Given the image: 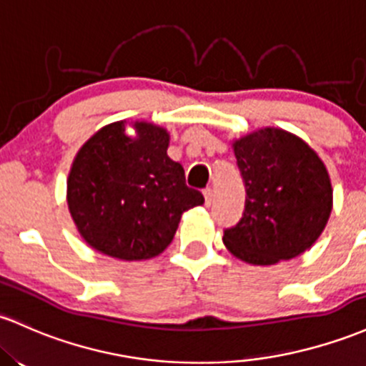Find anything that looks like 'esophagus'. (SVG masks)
Instances as JSON below:
<instances>
[{
  "mask_svg": "<svg viewBox=\"0 0 366 366\" xmlns=\"http://www.w3.org/2000/svg\"><path fill=\"white\" fill-rule=\"evenodd\" d=\"M203 194H204V204L210 207L212 202H214V189H212V187H207V189L203 191Z\"/></svg>",
  "mask_w": 366,
  "mask_h": 366,
  "instance_id": "esophagus-1",
  "label": "esophagus"
}]
</instances>
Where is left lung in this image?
Wrapping results in <instances>:
<instances>
[{
	"instance_id": "left-lung-1",
	"label": "left lung",
	"mask_w": 366,
	"mask_h": 366,
	"mask_svg": "<svg viewBox=\"0 0 366 366\" xmlns=\"http://www.w3.org/2000/svg\"><path fill=\"white\" fill-rule=\"evenodd\" d=\"M244 210L222 242L238 259L271 266L306 252L332 212L328 172L304 140L264 128L234 142Z\"/></svg>"
}]
</instances>
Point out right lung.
<instances>
[{"label": "right lung", "mask_w": 366, "mask_h": 366, "mask_svg": "<svg viewBox=\"0 0 366 366\" xmlns=\"http://www.w3.org/2000/svg\"><path fill=\"white\" fill-rule=\"evenodd\" d=\"M134 127L135 139L123 122L99 130L67 180L69 212L85 242L122 260L162 254L184 212L204 202L186 184L182 164L168 158L167 132L151 123Z\"/></svg>", "instance_id": "1"}]
</instances>
